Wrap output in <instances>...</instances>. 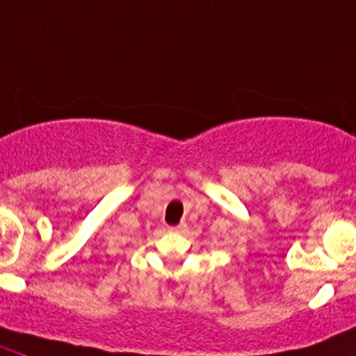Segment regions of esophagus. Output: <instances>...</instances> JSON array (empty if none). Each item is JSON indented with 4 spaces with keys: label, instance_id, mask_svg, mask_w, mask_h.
<instances>
[{
    "label": "esophagus",
    "instance_id": "1",
    "mask_svg": "<svg viewBox=\"0 0 356 356\" xmlns=\"http://www.w3.org/2000/svg\"><path fill=\"white\" fill-rule=\"evenodd\" d=\"M186 230L184 225H177V227H170V232H174V234H182V232Z\"/></svg>",
    "mask_w": 356,
    "mask_h": 356
}]
</instances>
